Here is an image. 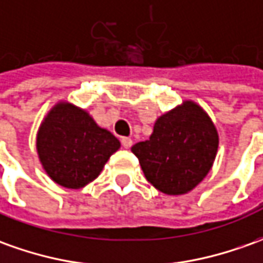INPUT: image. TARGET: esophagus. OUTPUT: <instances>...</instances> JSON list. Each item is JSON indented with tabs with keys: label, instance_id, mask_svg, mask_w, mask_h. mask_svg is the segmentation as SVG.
Masks as SVG:
<instances>
[{
	"label": "esophagus",
	"instance_id": "1",
	"mask_svg": "<svg viewBox=\"0 0 263 263\" xmlns=\"http://www.w3.org/2000/svg\"><path fill=\"white\" fill-rule=\"evenodd\" d=\"M121 144H123L124 149H130V147L133 146V140H132L130 137H123V139H121Z\"/></svg>",
	"mask_w": 263,
	"mask_h": 263
}]
</instances>
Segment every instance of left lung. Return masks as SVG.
<instances>
[{
  "mask_svg": "<svg viewBox=\"0 0 263 263\" xmlns=\"http://www.w3.org/2000/svg\"><path fill=\"white\" fill-rule=\"evenodd\" d=\"M216 126L197 103L184 100L157 117L149 140L136 143L143 173L156 189L176 196L193 190L216 159Z\"/></svg>",
  "mask_w": 263,
  "mask_h": 263,
  "instance_id": "1",
  "label": "left lung"
}]
</instances>
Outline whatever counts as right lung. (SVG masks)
<instances>
[{"label": "right lung", "mask_w": 263, "mask_h": 263, "mask_svg": "<svg viewBox=\"0 0 263 263\" xmlns=\"http://www.w3.org/2000/svg\"><path fill=\"white\" fill-rule=\"evenodd\" d=\"M40 163L54 183L81 189L97 179L120 142L100 127L90 113L61 100L47 113L37 132Z\"/></svg>", "instance_id": "add662e5"}]
</instances>
